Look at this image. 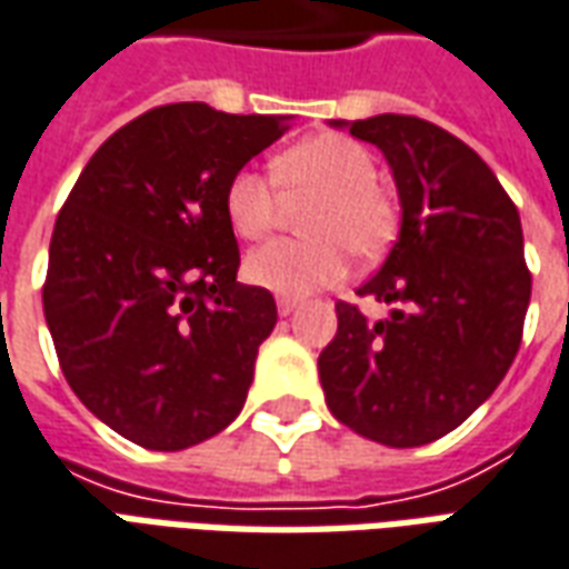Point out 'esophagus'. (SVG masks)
Returning a JSON list of instances; mask_svg holds the SVG:
<instances>
[{
	"mask_svg": "<svg viewBox=\"0 0 569 569\" xmlns=\"http://www.w3.org/2000/svg\"><path fill=\"white\" fill-rule=\"evenodd\" d=\"M296 308H298L296 298H277V313H280V317H289Z\"/></svg>",
	"mask_w": 569,
	"mask_h": 569,
	"instance_id": "esophagus-1",
	"label": "esophagus"
}]
</instances>
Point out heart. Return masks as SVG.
<instances>
[{
  "mask_svg": "<svg viewBox=\"0 0 569 569\" xmlns=\"http://www.w3.org/2000/svg\"><path fill=\"white\" fill-rule=\"evenodd\" d=\"M271 174L240 169L224 188V216L237 237L261 240L271 233L283 198L313 197L301 216L311 237L271 240L246 258V277L280 296H311L348 273V252L360 261L379 258L397 237V200L376 181L379 166L348 134H311L286 147Z\"/></svg>",
  "mask_w": 569,
  "mask_h": 569,
  "instance_id": "b5f03b06",
  "label": "heart"
}]
</instances>
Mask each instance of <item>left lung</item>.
I'll return each instance as SVG.
<instances>
[{"mask_svg": "<svg viewBox=\"0 0 569 569\" xmlns=\"http://www.w3.org/2000/svg\"><path fill=\"white\" fill-rule=\"evenodd\" d=\"M353 138L391 162L400 237L357 296L397 305L367 320L339 301V332L317 360L326 407L385 447H422L475 412L523 339L530 268L518 206L471 147L403 113L353 119Z\"/></svg>", "mask_w": 569, "mask_h": 569, "instance_id": "obj_1", "label": "left lung"}]
</instances>
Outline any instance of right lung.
Instances as JSON below:
<instances>
[{"label":"right lung","instance_id":"right-lung-1","mask_svg":"<svg viewBox=\"0 0 569 569\" xmlns=\"http://www.w3.org/2000/svg\"><path fill=\"white\" fill-rule=\"evenodd\" d=\"M286 129L197 101L153 107L94 150L63 200L46 323L73 395L138 447L184 450L243 409L277 301L237 283L224 188Z\"/></svg>","mask_w":569,"mask_h":569}]
</instances>
